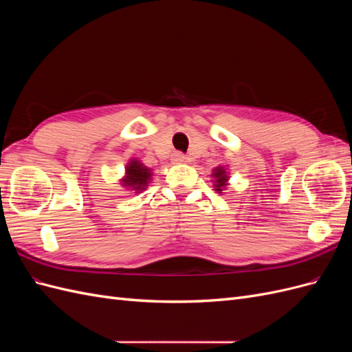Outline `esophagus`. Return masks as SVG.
<instances>
[{
  "label": "esophagus",
  "mask_w": 352,
  "mask_h": 352,
  "mask_svg": "<svg viewBox=\"0 0 352 352\" xmlns=\"http://www.w3.org/2000/svg\"><path fill=\"white\" fill-rule=\"evenodd\" d=\"M185 160H186V157H185L182 153H173V155H172V162H173L175 164L184 163Z\"/></svg>",
  "instance_id": "obj_1"
}]
</instances>
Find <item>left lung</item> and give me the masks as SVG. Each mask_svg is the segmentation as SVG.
Instances as JSON below:
<instances>
[{
	"label": "left lung",
	"instance_id": "1",
	"mask_svg": "<svg viewBox=\"0 0 352 352\" xmlns=\"http://www.w3.org/2000/svg\"><path fill=\"white\" fill-rule=\"evenodd\" d=\"M211 177H212L211 179L212 182H214L212 188H214V190H216L217 194H223V190L226 189L228 182H229V172L226 170V167L217 166L214 170H212Z\"/></svg>",
	"mask_w": 352,
	"mask_h": 352
}]
</instances>
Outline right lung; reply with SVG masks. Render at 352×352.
Listing matches in <instances>:
<instances>
[{"label": "right lung", "mask_w": 352, "mask_h": 352, "mask_svg": "<svg viewBox=\"0 0 352 352\" xmlns=\"http://www.w3.org/2000/svg\"><path fill=\"white\" fill-rule=\"evenodd\" d=\"M151 168L146 167L140 160L132 158L126 164L124 176L120 179V185L126 188V190H135V192H142L146 189L151 180Z\"/></svg>", "instance_id": "add662e5"}]
</instances>
